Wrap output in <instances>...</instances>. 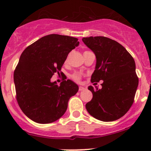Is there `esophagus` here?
Here are the masks:
<instances>
[{"instance_id":"34e87169","label":"esophagus","mask_w":151,"mask_h":151,"mask_svg":"<svg viewBox=\"0 0 151 151\" xmlns=\"http://www.w3.org/2000/svg\"><path fill=\"white\" fill-rule=\"evenodd\" d=\"M84 89H85V88H84V87H82V86H79V91H83V90H84Z\"/></svg>"}]
</instances>
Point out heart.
Instances as JSON below:
<instances>
[{
	"mask_svg": "<svg viewBox=\"0 0 151 151\" xmlns=\"http://www.w3.org/2000/svg\"><path fill=\"white\" fill-rule=\"evenodd\" d=\"M67 59H66V62L67 61ZM71 77H72V79H74V81H76V82H79V81L81 80V79H82V74H80L79 73H77V72H74V74H72V75H71Z\"/></svg>",
	"mask_w": 151,
	"mask_h": 151,
	"instance_id": "heart-1",
	"label": "heart"
}]
</instances>
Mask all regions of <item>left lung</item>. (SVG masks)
Here are the masks:
<instances>
[{
    "mask_svg": "<svg viewBox=\"0 0 151 151\" xmlns=\"http://www.w3.org/2000/svg\"><path fill=\"white\" fill-rule=\"evenodd\" d=\"M82 41L97 59L91 82L103 80L100 89L89 86L93 97L86 109L101 121L118 120L132 106L138 86L134 59L121 44L105 36H90Z\"/></svg>",
    "mask_w": 151,
    "mask_h": 151,
    "instance_id": "left-lung-1",
    "label": "left lung"
}]
</instances>
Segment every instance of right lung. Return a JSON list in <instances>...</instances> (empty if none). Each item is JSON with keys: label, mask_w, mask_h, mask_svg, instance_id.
<instances>
[{"label": "right lung", "mask_w": 151, "mask_h": 151, "mask_svg": "<svg viewBox=\"0 0 151 151\" xmlns=\"http://www.w3.org/2000/svg\"><path fill=\"white\" fill-rule=\"evenodd\" d=\"M79 44L77 38L49 34L21 54L14 74L16 100L31 120L51 123L65 113L69 98L78 92V85L69 79L58 85L51 79L54 73L59 74L69 53Z\"/></svg>", "instance_id": "right-lung-1"}]
</instances>
